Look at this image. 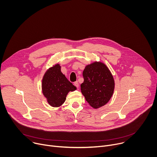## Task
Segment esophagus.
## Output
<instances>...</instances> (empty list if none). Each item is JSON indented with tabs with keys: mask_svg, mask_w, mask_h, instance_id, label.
Returning a JSON list of instances; mask_svg holds the SVG:
<instances>
[{
	"mask_svg": "<svg viewBox=\"0 0 157 157\" xmlns=\"http://www.w3.org/2000/svg\"><path fill=\"white\" fill-rule=\"evenodd\" d=\"M74 85H75L76 87H79V83H78V81L75 82H74Z\"/></svg>",
	"mask_w": 157,
	"mask_h": 157,
	"instance_id": "1",
	"label": "esophagus"
}]
</instances>
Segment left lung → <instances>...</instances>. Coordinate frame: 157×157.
Wrapping results in <instances>:
<instances>
[{"instance_id": "obj_1", "label": "left lung", "mask_w": 157, "mask_h": 157, "mask_svg": "<svg viewBox=\"0 0 157 157\" xmlns=\"http://www.w3.org/2000/svg\"><path fill=\"white\" fill-rule=\"evenodd\" d=\"M81 93L91 107L98 109L108 102L114 93V80L107 67L94 62L86 66L82 73Z\"/></svg>"}]
</instances>
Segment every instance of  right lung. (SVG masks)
I'll list each match as a JSON object with an SVG mask.
<instances>
[{"label":"right lung","instance_id":"add662e5","mask_svg":"<svg viewBox=\"0 0 157 157\" xmlns=\"http://www.w3.org/2000/svg\"><path fill=\"white\" fill-rule=\"evenodd\" d=\"M76 89V87L61 73L58 64L50 68L43 76V94L53 107L60 106L65 101L68 93Z\"/></svg>","mask_w":157,"mask_h":157}]
</instances>
